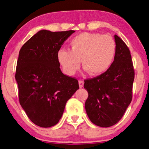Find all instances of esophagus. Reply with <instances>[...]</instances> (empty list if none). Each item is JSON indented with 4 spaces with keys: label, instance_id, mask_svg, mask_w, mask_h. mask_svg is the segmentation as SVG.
Wrapping results in <instances>:
<instances>
[{
    "label": "esophagus",
    "instance_id": "1",
    "mask_svg": "<svg viewBox=\"0 0 149 149\" xmlns=\"http://www.w3.org/2000/svg\"><path fill=\"white\" fill-rule=\"evenodd\" d=\"M78 83H79L80 88H83V85H84V82H83V80H79V81H78Z\"/></svg>",
    "mask_w": 149,
    "mask_h": 149
}]
</instances>
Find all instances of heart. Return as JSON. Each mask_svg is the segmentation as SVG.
<instances>
[{
    "mask_svg": "<svg viewBox=\"0 0 149 149\" xmlns=\"http://www.w3.org/2000/svg\"><path fill=\"white\" fill-rule=\"evenodd\" d=\"M71 51L60 49L57 59L63 70L74 75L80 64L92 76H100L111 66L116 56V43L111 36L97 33H83L70 42Z\"/></svg>",
    "mask_w": 149,
    "mask_h": 149,
    "instance_id": "heart-1",
    "label": "heart"
}]
</instances>
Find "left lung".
Here are the masks:
<instances>
[{"mask_svg":"<svg viewBox=\"0 0 149 149\" xmlns=\"http://www.w3.org/2000/svg\"><path fill=\"white\" fill-rule=\"evenodd\" d=\"M116 52L111 66L103 74L84 80L88 98L85 107L92 123L102 127L114 125L122 118L132 99L134 71L130 49L114 36Z\"/></svg>","mask_w":149,"mask_h":149,"instance_id":"8db88e82","label":"left lung"}]
</instances>
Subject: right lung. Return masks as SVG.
Here are the masks:
<instances>
[{"mask_svg":"<svg viewBox=\"0 0 149 149\" xmlns=\"http://www.w3.org/2000/svg\"><path fill=\"white\" fill-rule=\"evenodd\" d=\"M74 32L40 30L19 51L15 73L19 103L41 127L58 123L66 103L79 89L78 80L61 72L57 59L61 45Z\"/></svg>","mask_w":149,"mask_h":149,"instance_id":"right-lung-1","label":"right lung"}]
</instances>
